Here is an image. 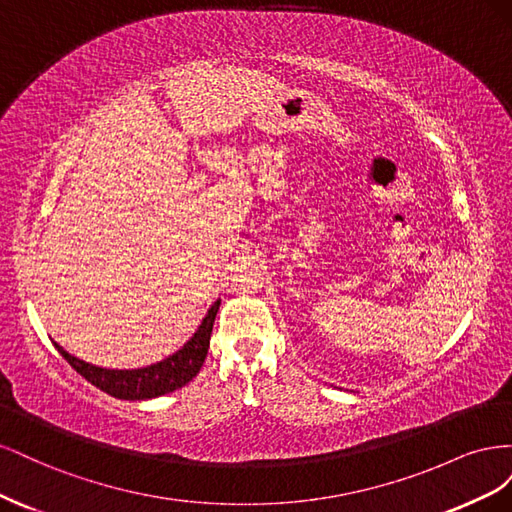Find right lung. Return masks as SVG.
<instances>
[{"label":"right lung","mask_w":512,"mask_h":512,"mask_svg":"<svg viewBox=\"0 0 512 512\" xmlns=\"http://www.w3.org/2000/svg\"><path fill=\"white\" fill-rule=\"evenodd\" d=\"M218 309H220V301H215L209 307L203 322H200L196 333L183 344V348H179L175 354L166 356V359H162L160 363H153L147 367L106 369V367H98V365L76 359V356L66 352L57 342H55V348L87 382L98 386L100 391L108 393L111 397L128 399V401L153 399V397H160L181 389V386L188 384L198 374L200 367L205 363Z\"/></svg>","instance_id":"right-lung-1"}]
</instances>
